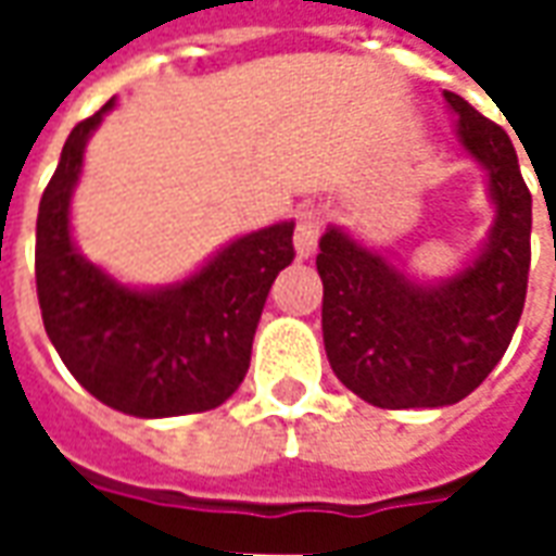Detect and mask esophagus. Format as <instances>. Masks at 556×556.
Segmentation results:
<instances>
[{"mask_svg": "<svg viewBox=\"0 0 556 556\" xmlns=\"http://www.w3.org/2000/svg\"><path fill=\"white\" fill-rule=\"evenodd\" d=\"M321 231H325L321 211H315V207L303 211L301 217H298V226H294V250H298V258H309L315 253Z\"/></svg>", "mask_w": 556, "mask_h": 556, "instance_id": "34e87169", "label": "esophagus"}]
</instances>
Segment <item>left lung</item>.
I'll list each match as a JSON object with an SVG mask.
<instances>
[{
	"mask_svg": "<svg viewBox=\"0 0 556 556\" xmlns=\"http://www.w3.org/2000/svg\"><path fill=\"white\" fill-rule=\"evenodd\" d=\"M455 137L489 175L494 223L473 262L419 282L339 226L315 258L325 282L321 330L333 372L378 408H443L477 390L501 363L525 309L533 199L506 130L455 91Z\"/></svg>",
	"mask_w": 556,
	"mask_h": 556,
	"instance_id": "left-lung-1",
	"label": "left lung"
}]
</instances>
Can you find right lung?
Returning a JSON list of instances; mask_svg holds the SVG:
<instances>
[{
    "instance_id": "obj_1",
    "label": "right lung",
    "mask_w": 556,
    "mask_h": 556,
    "mask_svg": "<svg viewBox=\"0 0 556 556\" xmlns=\"http://www.w3.org/2000/svg\"><path fill=\"white\" fill-rule=\"evenodd\" d=\"M106 101L67 137L38 207L35 282L47 337L103 405L160 419L223 405L250 369L267 291L294 258V223L226 243L181 282L130 289L91 265L71 238V195Z\"/></svg>"
}]
</instances>
